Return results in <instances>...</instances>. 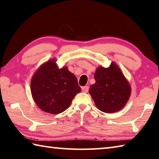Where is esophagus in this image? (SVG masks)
I'll return each mask as SVG.
<instances>
[{"mask_svg":"<svg viewBox=\"0 0 159 159\" xmlns=\"http://www.w3.org/2000/svg\"><path fill=\"white\" fill-rule=\"evenodd\" d=\"M81 89H82L83 92L87 93V92H88V91H89V87L88 86H83L81 88Z\"/></svg>","mask_w":159,"mask_h":159,"instance_id":"1","label":"esophagus"}]
</instances>
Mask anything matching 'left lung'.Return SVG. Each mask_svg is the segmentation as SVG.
Returning a JSON list of instances; mask_svg holds the SVG:
<instances>
[{
  "label": "left lung",
  "instance_id": "left-lung-1",
  "mask_svg": "<svg viewBox=\"0 0 159 159\" xmlns=\"http://www.w3.org/2000/svg\"><path fill=\"white\" fill-rule=\"evenodd\" d=\"M94 79L96 83L90 87L89 94L99 110L113 113L125 106L131 88L116 63L112 62L108 68L98 67Z\"/></svg>",
  "mask_w": 159,
  "mask_h": 159
}]
</instances>
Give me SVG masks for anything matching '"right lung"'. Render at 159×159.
I'll use <instances>...</instances> for the list:
<instances>
[{"label": "right lung", "instance_id": "obj_1", "mask_svg": "<svg viewBox=\"0 0 159 159\" xmlns=\"http://www.w3.org/2000/svg\"><path fill=\"white\" fill-rule=\"evenodd\" d=\"M80 90L76 77L67 67L58 69L54 60L43 65L31 82V92L36 105L53 114L66 110Z\"/></svg>", "mask_w": 159, "mask_h": 159}]
</instances>
